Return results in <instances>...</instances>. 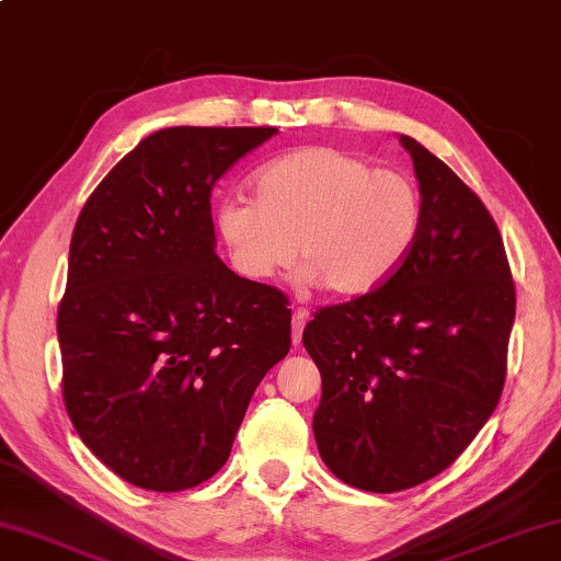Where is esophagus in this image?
<instances>
[{"instance_id": "esophagus-1", "label": "esophagus", "mask_w": 561, "mask_h": 561, "mask_svg": "<svg viewBox=\"0 0 561 561\" xmlns=\"http://www.w3.org/2000/svg\"><path fill=\"white\" fill-rule=\"evenodd\" d=\"M305 323H308V310H295V316H293V346L297 348L300 346V341H302V328H305Z\"/></svg>"}]
</instances>
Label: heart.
Segmentation results:
<instances>
[{
	"label": "heart",
	"mask_w": 561,
	"mask_h": 561,
	"mask_svg": "<svg viewBox=\"0 0 561 561\" xmlns=\"http://www.w3.org/2000/svg\"><path fill=\"white\" fill-rule=\"evenodd\" d=\"M253 197L213 207L230 266L268 282L295 264L333 297H364L405 264L423 230V197L408 174L375 169L333 146H305L251 176Z\"/></svg>",
	"instance_id": "b5f03b06"
}]
</instances>
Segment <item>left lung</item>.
Instances as JSON below:
<instances>
[{
    "label": "left lung",
    "instance_id": "1",
    "mask_svg": "<svg viewBox=\"0 0 561 561\" xmlns=\"http://www.w3.org/2000/svg\"><path fill=\"white\" fill-rule=\"evenodd\" d=\"M423 197V230L375 293L320 308L302 343L323 379L312 433L351 488H415L472 444L505 382L515 287L482 199L400 136Z\"/></svg>",
    "mask_w": 561,
    "mask_h": 561
}]
</instances>
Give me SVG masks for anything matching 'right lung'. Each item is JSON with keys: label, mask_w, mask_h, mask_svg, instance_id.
I'll use <instances>...</instances> for the list:
<instances>
[{"label": "right lung", "mask_w": 561, "mask_h": 561, "mask_svg": "<svg viewBox=\"0 0 561 561\" xmlns=\"http://www.w3.org/2000/svg\"><path fill=\"white\" fill-rule=\"evenodd\" d=\"M274 133L156 130L73 226L58 305L64 402L87 449L136 488L210 480L289 351L287 297L222 264L210 213L215 182Z\"/></svg>", "instance_id": "1"}]
</instances>
